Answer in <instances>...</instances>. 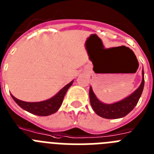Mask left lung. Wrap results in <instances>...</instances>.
<instances>
[{
	"instance_id": "1",
	"label": "left lung",
	"mask_w": 154,
	"mask_h": 154,
	"mask_svg": "<svg viewBox=\"0 0 154 154\" xmlns=\"http://www.w3.org/2000/svg\"><path fill=\"white\" fill-rule=\"evenodd\" d=\"M144 87V72L142 70V82L140 86L136 89L131 95L122 99L116 103L107 104L99 100L92 88L90 86L89 89V99L90 104L93 109L94 112L98 116L105 119H119L126 116L130 113L133 108L137 106L139 99L140 98L141 94Z\"/></svg>"
}]
</instances>
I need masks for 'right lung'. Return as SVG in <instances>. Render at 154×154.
I'll list each match as a JSON object with an SVG mask.
<instances>
[{
    "label": "right lung",
    "instance_id": "add662e5",
    "mask_svg": "<svg viewBox=\"0 0 154 154\" xmlns=\"http://www.w3.org/2000/svg\"><path fill=\"white\" fill-rule=\"evenodd\" d=\"M72 83L73 80L65 86H64L53 97L42 102H35V103L24 102L17 99L12 94H11V96L19 106L23 109L26 110L27 112L34 114V115L40 116H46L55 113L58 111V109L62 106L65 93L69 89V87L72 85Z\"/></svg>",
    "mask_w": 154,
    "mask_h": 154
}]
</instances>
